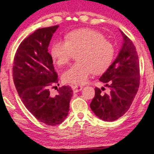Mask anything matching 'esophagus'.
I'll return each mask as SVG.
<instances>
[{
	"mask_svg": "<svg viewBox=\"0 0 154 154\" xmlns=\"http://www.w3.org/2000/svg\"><path fill=\"white\" fill-rule=\"evenodd\" d=\"M72 88H73L74 92L77 93V92L82 91L83 87H82V86H81V85H74L73 87H72Z\"/></svg>",
	"mask_w": 154,
	"mask_h": 154,
	"instance_id": "esophagus-1",
	"label": "esophagus"
}]
</instances>
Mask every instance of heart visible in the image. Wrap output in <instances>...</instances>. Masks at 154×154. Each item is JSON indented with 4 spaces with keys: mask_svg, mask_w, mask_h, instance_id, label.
Wrapping results in <instances>:
<instances>
[{
    "mask_svg": "<svg viewBox=\"0 0 154 154\" xmlns=\"http://www.w3.org/2000/svg\"><path fill=\"white\" fill-rule=\"evenodd\" d=\"M76 53L78 62L63 72V79L82 85L93 72L99 74L106 69L114 56V47L100 33L85 28L69 33L66 41L56 40L51 48V56L59 66L68 63Z\"/></svg>",
    "mask_w": 154,
    "mask_h": 154,
    "instance_id": "1",
    "label": "heart"
}]
</instances>
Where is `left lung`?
<instances>
[{
    "label": "left lung",
    "mask_w": 154,
    "mask_h": 154,
    "mask_svg": "<svg viewBox=\"0 0 154 154\" xmlns=\"http://www.w3.org/2000/svg\"><path fill=\"white\" fill-rule=\"evenodd\" d=\"M122 45L117 57L99 78L109 88L108 93L95 88L91 110L100 119L113 122L122 116L133 101L140 85L138 56L135 45L122 30Z\"/></svg>",
    "instance_id": "left-lung-1"
}]
</instances>
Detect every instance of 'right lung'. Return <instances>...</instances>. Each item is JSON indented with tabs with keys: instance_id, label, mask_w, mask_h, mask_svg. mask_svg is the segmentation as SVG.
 Here are the masks:
<instances>
[{
	"instance_id": "add662e5",
	"label": "right lung",
	"mask_w": 154,
	"mask_h": 154,
	"mask_svg": "<svg viewBox=\"0 0 154 154\" xmlns=\"http://www.w3.org/2000/svg\"><path fill=\"white\" fill-rule=\"evenodd\" d=\"M59 25L35 30L21 43L15 54L13 79L21 100L33 116L47 125L63 122L69 111L73 91L69 86L50 95L49 88L58 83L49 43Z\"/></svg>"
}]
</instances>
